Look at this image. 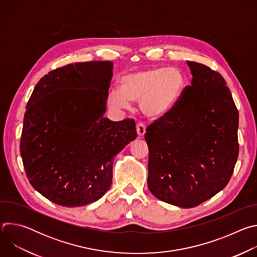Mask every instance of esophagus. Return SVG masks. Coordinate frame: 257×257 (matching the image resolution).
<instances>
[{"label":"esophagus","instance_id":"34e87169","mask_svg":"<svg viewBox=\"0 0 257 257\" xmlns=\"http://www.w3.org/2000/svg\"><path fill=\"white\" fill-rule=\"evenodd\" d=\"M136 130H137L138 136H139V137H142V136L145 134V132H146V126H145V124H143V123H138V124L136 125Z\"/></svg>","mask_w":257,"mask_h":257}]
</instances>
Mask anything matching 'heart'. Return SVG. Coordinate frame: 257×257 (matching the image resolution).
I'll return each mask as SVG.
<instances>
[{
    "label": "heart",
    "instance_id": "b5f03b06",
    "mask_svg": "<svg viewBox=\"0 0 257 257\" xmlns=\"http://www.w3.org/2000/svg\"><path fill=\"white\" fill-rule=\"evenodd\" d=\"M183 86L184 75L178 68H152L123 76L120 89L107 93L106 103L114 109H128L130 101H139L141 112L159 118L172 108Z\"/></svg>",
    "mask_w": 257,
    "mask_h": 257
}]
</instances>
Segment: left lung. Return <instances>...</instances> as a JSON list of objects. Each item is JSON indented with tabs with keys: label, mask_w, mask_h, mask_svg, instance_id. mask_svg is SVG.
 I'll use <instances>...</instances> for the list:
<instances>
[{
	"label": "left lung",
	"mask_w": 257,
	"mask_h": 257,
	"mask_svg": "<svg viewBox=\"0 0 257 257\" xmlns=\"http://www.w3.org/2000/svg\"><path fill=\"white\" fill-rule=\"evenodd\" d=\"M188 66L191 85L145 133L150 191L185 208L223 190L239 156V114L226 80L206 65Z\"/></svg>",
	"instance_id": "1"
}]
</instances>
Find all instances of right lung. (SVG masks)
<instances>
[{"label": "right lung", "instance_id": "obj_1", "mask_svg": "<svg viewBox=\"0 0 257 257\" xmlns=\"http://www.w3.org/2000/svg\"><path fill=\"white\" fill-rule=\"evenodd\" d=\"M112 69L111 61L57 68L29 97L20 155L32 187L56 204L83 206L102 197L114 157L137 136L133 119L103 117Z\"/></svg>", "mask_w": 257, "mask_h": 257}]
</instances>
